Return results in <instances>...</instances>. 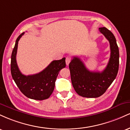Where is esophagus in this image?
<instances>
[{"mask_svg": "<svg viewBox=\"0 0 130 130\" xmlns=\"http://www.w3.org/2000/svg\"><path fill=\"white\" fill-rule=\"evenodd\" d=\"M71 58L70 57H67V58H66V64H67V65H69V63H70V62H71Z\"/></svg>", "mask_w": 130, "mask_h": 130, "instance_id": "1", "label": "esophagus"}]
</instances>
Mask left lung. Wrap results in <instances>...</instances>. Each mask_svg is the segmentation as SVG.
Segmentation results:
<instances>
[{"mask_svg":"<svg viewBox=\"0 0 130 130\" xmlns=\"http://www.w3.org/2000/svg\"><path fill=\"white\" fill-rule=\"evenodd\" d=\"M99 30L110 44L111 56L103 71H91L77 57H73L69 64L71 80L74 89L80 96L86 98H97L101 96L116 79L119 70V51L116 38L106 27Z\"/></svg>","mask_w":130,"mask_h":130,"instance_id":"8db88e82","label":"left lung"}]
</instances>
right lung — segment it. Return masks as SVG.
Returning a JSON list of instances; mask_svg holds the SVG:
<instances>
[{
	"instance_id": "add662e5",
	"label": "right lung",
	"mask_w": 130,
	"mask_h": 130,
	"mask_svg": "<svg viewBox=\"0 0 130 130\" xmlns=\"http://www.w3.org/2000/svg\"><path fill=\"white\" fill-rule=\"evenodd\" d=\"M24 34V32L22 33L17 38L11 54V76L19 90L27 97L36 100H46L53 92L59 71L66 66L65 58L53 60L39 73L28 76L22 74L17 65L16 57L18 41Z\"/></svg>"
}]
</instances>
